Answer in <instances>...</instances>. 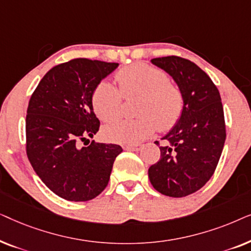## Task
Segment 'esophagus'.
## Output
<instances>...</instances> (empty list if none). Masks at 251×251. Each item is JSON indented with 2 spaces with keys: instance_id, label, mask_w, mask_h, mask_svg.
<instances>
[{
  "instance_id": "1",
  "label": "esophagus",
  "mask_w": 251,
  "mask_h": 251,
  "mask_svg": "<svg viewBox=\"0 0 251 251\" xmlns=\"http://www.w3.org/2000/svg\"><path fill=\"white\" fill-rule=\"evenodd\" d=\"M123 149L126 151H140L143 149L142 144H135V145H126Z\"/></svg>"
}]
</instances>
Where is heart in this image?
Listing matches in <instances>:
<instances>
[{
  "label": "heart",
  "instance_id": "1",
  "mask_svg": "<svg viewBox=\"0 0 251 251\" xmlns=\"http://www.w3.org/2000/svg\"><path fill=\"white\" fill-rule=\"evenodd\" d=\"M119 89L108 81H101L92 91L91 104L96 115L109 122L121 114L123 97L138 96L133 119H121L102 129L108 142L138 143L156 128L167 131L177 125L183 115L185 100L179 87L171 83L163 70L146 63L122 67L115 74Z\"/></svg>",
  "mask_w": 251,
  "mask_h": 251
}]
</instances>
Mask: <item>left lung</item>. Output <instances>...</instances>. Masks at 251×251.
<instances>
[{
    "label": "left lung",
    "mask_w": 251,
    "mask_h": 251,
    "mask_svg": "<svg viewBox=\"0 0 251 251\" xmlns=\"http://www.w3.org/2000/svg\"><path fill=\"white\" fill-rule=\"evenodd\" d=\"M152 63L176 81L185 107L162 138L166 145L160 146L161 156L150 167L149 177L161 194L183 198L204 186L215 173L226 138L224 109L217 87L198 65L178 56L154 58Z\"/></svg>",
    "instance_id": "8db88e82"
}]
</instances>
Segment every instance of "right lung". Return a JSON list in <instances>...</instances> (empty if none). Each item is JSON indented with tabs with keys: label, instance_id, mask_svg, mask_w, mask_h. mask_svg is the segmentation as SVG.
Listing matches in <instances>:
<instances>
[{
	"label": "right lung",
	"instance_id": "right-lung-1",
	"mask_svg": "<svg viewBox=\"0 0 251 251\" xmlns=\"http://www.w3.org/2000/svg\"><path fill=\"white\" fill-rule=\"evenodd\" d=\"M118 66L87 58L59 64L44 75L29 99L27 157L41 180L65 200L89 201L100 194L122 152L120 145L95 140L81 146L100 126L92 91Z\"/></svg>",
	"mask_w": 251,
	"mask_h": 251
}]
</instances>
